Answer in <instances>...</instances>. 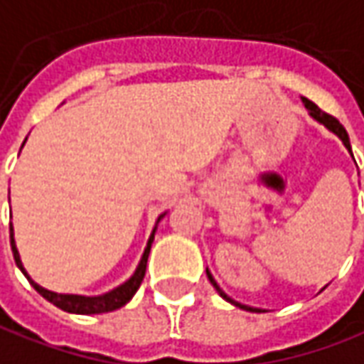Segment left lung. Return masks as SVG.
<instances>
[{
    "label": "left lung",
    "mask_w": 364,
    "mask_h": 364,
    "mask_svg": "<svg viewBox=\"0 0 364 364\" xmlns=\"http://www.w3.org/2000/svg\"><path fill=\"white\" fill-rule=\"evenodd\" d=\"M301 100H304V106H306L307 112H309V116H311V118H314L315 122L323 124L325 128L329 129V132H333V134H335L337 138L341 139L343 146L347 147V149H349V154H350L349 136H347V132H345V128H343L341 124H339V120H335L333 116H329V114H325V112L319 110V108H317V106H315V104L311 102V100H307V98H301ZM350 156H353V154H350ZM207 276H208V279H210V284H213V286H215V289H217V291H218V296L223 297V299H226L228 304H232V306L240 307V309H246V311H262V309H258V307L244 306V304H238V301H235V299H232V297H230V296H226L225 291L220 289V286H218V284H217V279L213 278V274L208 272V268H207Z\"/></svg>",
    "instance_id": "8db88e82"
}]
</instances>
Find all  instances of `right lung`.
Wrapping results in <instances>:
<instances>
[{
    "label": "right lung",
    "mask_w": 364,
    "mask_h": 364,
    "mask_svg": "<svg viewBox=\"0 0 364 364\" xmlns=\"http://www.w3.org/2000/svg\"><path fill=\"white\" fill-rule=\"evenodd\" d=\"M27 141V139H25ZM23 141V146H25ZM167 213L159 215L157 217V223L165 217ZM157 223L149 235V240L146 244V250L141 254V260H139L136 272L129 276L124 284H120L118 288L110 289L106 294H100V296H78V294H57V291H50V289H45L43 286H39L35 279H31V276L27 274L25 266H23L21 256H19V250L15 246L14 238V225H9V238H11V250H14V258L17 268L25 274V278L29 279L33 288L39 291L41 296L45 297L47 301H50L53 306H57L58 309L63 311H68V314H78V315H94V314H108V311H114V309H120L128 304L129 299L134 297V294L138 291V288L141 286V279L146 276V266H147V256H149V250H151V242H154V236H156Z\"/></svg>",
    "instance_id": "right-lung-1"
}]
</instances>
